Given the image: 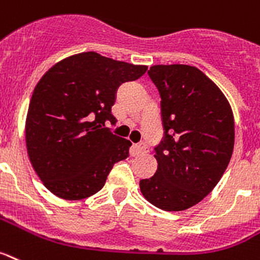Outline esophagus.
Masks as SVG:
<instances>
[{
	"label": "esophagus",
	"instance_id": "esophagus-1",
	"mask_svg": "<svg viewBox=\"0 0 260 260\" xmlns=\"http://www.w3.org/2000/svg\"><path fill=\"white\" fill-rule=\"evenodd\" d=\"M146 150H147V148H146V145H143V143H139V145L134 146V151L137 155L145 154Z\"/></svg>",
	"mask_w": 260,
	"mask_h": 260
}]
</instances>
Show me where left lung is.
Segmentation results:
<instances>
[{
    "instance_id": "8db88e82",
    "label": "left lung",
    "mask_w": 260,
    "mask_h": 260,
    "mask_svg": "<svg viewBox=\"0 0 260 260\" xmlns=\"http://www.w3.org/2000/svg\"><path fill=\"white\" fill-rule=\"evenodd\" d=\"M148 76L160 93L166 135L155 148L156 174L139 188L159 209L180 212L221 180L234 148V115L222 90L196 67L157 64Z\"/></svg>"
}]
</instances>
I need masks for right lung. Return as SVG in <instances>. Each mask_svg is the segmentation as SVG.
Returning a JSON list of instances; mask_svg holds the SVG:
<instances>
[{"instance_id": "1", "label": "right lung", "mask_w": 260, "mask_h": 260, "mask_svg": "<svg viewBox=\"0 0 260 260\" xmlns=\"http://www.w3.org/2000/svg\"><path fill=\"white\" fill-rule=\"evenodd\" d=\"M147 71L97 52H81L52 66L38 81L26 117L30 163L44 187L63 200L97 193L132 142L112 134L118 86Z\"/></svg>"}]
</instances>
